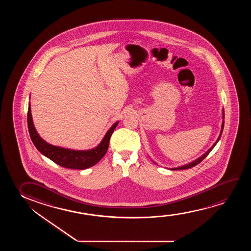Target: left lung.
Returning <instances> with one entry per match:
<instances>
[{
	"instance_id": "obj_1",
	"label": "left lung",
	"mask_w": 251,
	"mask_h": 251,
	"mask_svg": "<svg viewBox=\"0 0 251 251\" xmlns=\"http://www.w3.org/2000/svg\"><path fill=\"white\" fill-rule=\"evenodd\" d=\"M223 118H225V115H224L223 116ZM224 124H225V121H223V123H222V127H221V131H220V136H219V138H218V140H217L216 142H215V143H214V144L213 145V147L210 148L208 151H206V153H204V154H203L202 156L201 157V158H198V159H196V160H195V161L192 162V163H189V164H188V165H183V166H181V167H177V168H172L171 169V170H185V169L191 168V167H194V166H196V165H198V164H200L201 162L202 161L203 159L206 158L207 155L209 154L210 151L213 150V148H214V147H215V145L217 144V142L220 141V137H221V134H222V132H223Z\"/></svg>"
}]
</instances>
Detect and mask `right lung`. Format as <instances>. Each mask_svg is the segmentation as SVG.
<instances>
[{
  "label": "right lung",
  "instance_id": "1",
  "mask_svg": "<svg viewBox=\"0 0 251 251\" xmlns=\"http://www.w3.org/2000/svg\"><path fill=\"white\" fill-rule=\"evenodd\" d=\"M27 124L31 141L42 154L45 155L47 158L51 159L52 161L55 162V164L62 167L75 170H85L96 165L97 163L105 155L109 148L110 136L113 133L114 129L117 127L118 122L111 126L105 136L103 137V141L100 142V144L97 148L88 151H75L58 148L49 144L46 141H44L38 135L33 126L30 103L28 106Z\"/></svg>",
  "mask_w": 251,
  "mask_h": 251
}]
</instances>
